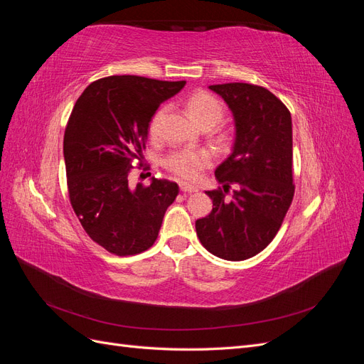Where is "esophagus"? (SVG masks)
<instances>
[{
    "instance_id": "esophagus-1",
    "label": "esophagus",
    "mask_w": 364,
    "mask_h": 364,
    "mask_svg": "<svg viewBox=\"0 0 364 364\" xmlns=\"http://www.w3.org/2000/svg\"><path fill=\"white\" fill-rule=\"evenodd\" d=\"M181 191L185 194H191V193H197V188L188 183H181Z\"/></svg>"
}]
</instances>
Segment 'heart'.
<instances>
[{"label":"heart","instance_id":"obj_1","mask_svg":"<svg viewBox=\"0 0 364 364\" xmlns=\"http://www.w3.org/2000/svg\"><path fill=\"white\" fill-rule=\"evenodd\" d=\"M186 111L190 117L196 121L200 127H214L225 117V105L217 98L214 94L208 91H196L193 92L185 102ZM158 118L151 119L150 132L155 134ZM165 168L174 176H178L182 181L191 182L196 181L202 174L203 170L209 168L213 165V156L209 151L200 149H183L171 153V155L164 162Z\"/></svg>","mask_w":364,"mask_h":364}]
</instances>
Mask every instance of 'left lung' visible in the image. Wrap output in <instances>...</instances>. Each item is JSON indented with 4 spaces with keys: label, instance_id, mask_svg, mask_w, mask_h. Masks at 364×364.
I'll return each mask as SVG.
<instances>
[{
    "label": "left lung",
    "instance_id": "left-lung-1",
    "mask_svg": "<svg viewBox=\"0 0 364 364\" xmlns=\"http://www.w3.org/2000/svg\"><path fill=\"white\" fill-rule=\"evenodd\" d=\"M235 119L232 153L218 165L213 211L196 222L203 247L228 261L255 257L278 234L294 196L291 115L269 90L250 83L211 85ZM231 200L225 199L230 186Z\"/></svg>",
    "mask_w": 364,
    "mask_h": 364
}]
</instances>
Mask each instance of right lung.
Listing matches in <instances>:
<instances>
[{
  "instance_id": "obj_1",
  "label": "right lung",
  "mask_w": 364,
  "mask_h": 364,
  "mask_svg": "<svg viewBox=\"0 0 364 364\" xmlns=\"http://www.w3.org/2000/svg\"><path fill=\"white\" fill-rule=\"evenodd\" d=\"M185 83L111 75L92 82L73 107L63 136L70 202L85 232L114 255L151 247L179 194L167 179L132 188L129 176L146 149L151 117Z\"/></svg>"
}]
</instances>
